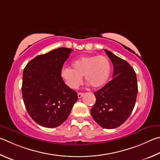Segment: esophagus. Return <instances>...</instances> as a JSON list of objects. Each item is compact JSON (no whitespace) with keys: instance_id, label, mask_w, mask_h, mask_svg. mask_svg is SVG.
<instances>
[{"instance_id":"1","label":"esophagus","mask_w":160,"mask_h":160,"mask_svg":"<svg viewBox=\"0 0 160 160\" xmlns=\"http://www.w3.org/2000/svg\"><path fill=\"white\" fill-rule=\"evenodd\" d=\"M83 95H84V93H81V92L78 93V98H82V97Z\"/></svg>"}]
</instances>
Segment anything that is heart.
Here are the masks:
<instances>
[{"label":"heart","instance_id":"1","mask_svg":"<svg viewBox=\"0 0 160 160\" xmlns=\"http://www.w3.org/2000/svg\"><path fill=\"white\" fill-rule=\"evenodd\" d=\"M71 66L72 68H63L61 76L66 85L72 89L80 85L83 76L93 88H101L108 81L111 71L109 59L103 55L79 57L72 62Z\"/></svg>","mask_w":160,"mask_h":160}]
</instances>
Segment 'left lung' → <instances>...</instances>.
Wrapping results in <instances>:
<instances>
[{"instance_id": "obj_1", "label": "left lung", "mask_w": 160, "mask_h": 160, "mask_svg": "<svg viewBox=\"0 0 160 160\" xmlns=\"http://www.w3.org/2000/svg\"><path fill=\"white\" fill-rule=\"evenodd\" d=\"M113 64V78L94 94L91 115L105 129H115L125 122L134 108L138 93L136 72L127 61L104 50Z\"/></svg>"}]
</instances>
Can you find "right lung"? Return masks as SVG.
Wrapping results in <instances>:
<instances>
[{
  "mask_svg": "<svg viewBox=\"0 0 160 160\" xmlns=\"http://www.w3.org/2000/svg\"><path fill=\"white\" fill-rule=\"evenodd\" d=\"M72 52L71 48L55 49L36 57L24 68L23 100L28 114L40 126L54 128L61 125L78 101L77 92L61 76L63 63Z\"/></svg>",
  "mask_w": 160,
  "mask_h": 160,
  "instance_id": "1",
  "label": "right lung"
}]
</instances>
